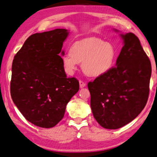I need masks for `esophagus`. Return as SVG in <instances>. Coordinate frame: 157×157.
<instances>
[{"label": "esophagus", "mask_w": 157, "mask_h": 157, "mask_svg": "<svg viewBox=\"0 0 157 157\" xmlns=\"http://www.w3.org/2000/svg\"><path fill=\"white\" fill-rule=\"evenodd\" d=\"M80 82V88H82V87L86 86V82H83V81H82V80H80V82Z\"/></svg>", "instance_id": "esophagus-1"}]
</instances>
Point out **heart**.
Here are the masks:
<instances>
[{"instance_id":"1","label":"heart","mask_w":157,"mask_h":157,"mask_svg":"<svg viewBox=\"0 0 157 157\" xmlns=\"http://www.w3.org/2000/svg\"><path fill=\"white\" fill-rule=\"evenodd\" d=\"M117 51L110 42L96 37L84 39L73 44L70 52L63 57L66 72L72 75L82 63L87 76L97 77L108 73L114 66Z\"/></svg>"}]
</instances>
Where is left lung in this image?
<instances>
[{
    "label": "left lung",
    "instance_id": "left-lung-1",
    "mask_svg": "<svg viewBox=\"0 0 157 157\" xmlns=\"http://www.w3.org/2000/svg\"><path fill=\"white\" fill-rule=\"evenodd\" d=\"M121 36L124 47L116 66L87 84L94 118L107 129L129 124L142 111L149 98L151 62L134 33Z\"/></svg>",
    "mask_w": 157,
    "mask_h": 157
}]
</instances>
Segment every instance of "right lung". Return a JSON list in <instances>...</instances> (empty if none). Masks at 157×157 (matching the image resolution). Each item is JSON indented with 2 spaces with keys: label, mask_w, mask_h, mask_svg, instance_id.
I'll list each match as a JSON object with an SVG mask.
<instances>
[{
  "label": "right lung",
  "mask_w": 157,
  "mask_h": 157,
  "mask_svg": "<svg viewBox=\"0 0 157 157\" xmlns=\"http://www.w3.org/2000/svg\"><path fill=\"white\" fill-rule=\"evenodd\" d=\"M67 29L32 34L14 57L10 95L24 118L41 128H52L63 118L66 106L79 90V82L67 77L63 42Z\"/></svg>",
  "instance_id": "add662e5"
}]
</instances>
